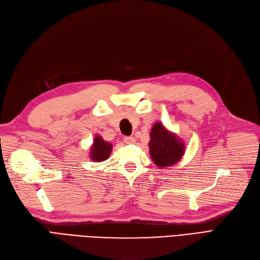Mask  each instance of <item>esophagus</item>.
I'll return each instance as SVG.
<instances>
[{
  "label": "esophagus",
  "instance_id": "obj_1",
  "mask_svg": "<svg viewBox=\"0 0 260 260\" xmlns=\"http://www.w3.org/2000/svg\"><path fill=\"white\" fill-rule=\"evenodd\" d=\"M123 142L126 143V144H133V143H136V139L132 137H124Z\"/></svg>",
  "mask_w": 260,
  "mask_h": 260
}]
</instances>
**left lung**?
Returning <instances> with one entry per match:
<instances>
[{"instance_id": "left-lung-1", "label": "left lung", "mask_w": 260, "mask_h": 260, "mask_svg": "<svg viewBox=\"0 0 260 260\" xmlns=\"http://www.w3.org/2000/svg\"><path fill=\"white\" fill-rule=\"evenodd\" d=\"M149 154L155 165L166 168L177 164L184 155V142L170 132L162 123L156 122L150 131Z\"/></svg>"}]
</instances>
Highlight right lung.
<instances>
[{
	"mask_svg": "<svg viewBox=\"0 0 260 260\" xmlns=\"http://www.w3.org/2000/svg\"><path fill=\"white\" fill-rule=\"evenodd\" d=\"M112 148L113 146L111 143L104 141L100 136H98L94 138L90 149V159L96 162H101L110 157Z\"/></svg>",
	"mask_w": 260,
	"mask_h": 260,
	"instance_id": "1",
	"label": "right lung"
}]
</instances>
